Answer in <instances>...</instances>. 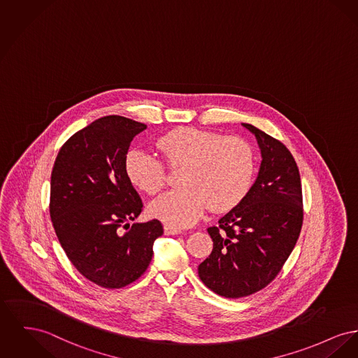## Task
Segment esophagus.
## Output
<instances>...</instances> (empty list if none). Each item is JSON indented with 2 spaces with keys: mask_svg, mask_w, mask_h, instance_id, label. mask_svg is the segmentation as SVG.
<instances>
[{
  "mask_svg": "<svg viewBox=\"0 0 358 358\" xmlns=\"http://www.w3.org/2000/svg\"><path fill=\"white\" fill-rule=\"evenodd\" d=\"M181 229H177V227H173V226H165V234L168 235H177V234H181Z\"/></svg>",
  "mask_w": 358,
  "mask_h": 358,
  "instance_id": "34e87169",
  "label": "esophagus"
}]
</instances>
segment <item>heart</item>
Masks as SVG:
<instances>
[{
    "label": "heart",
    "instance_id": "heart-1",
    "mask_svg": "<svg viewBox=\"0 0 358 358\" xmlns=\"http://www.w3.org/2000/svg\"><path fill=\"white\" fill-rule=\"evenodd\" d=\"M169 166L182 165V184L151 204V213L171 226H189L210 206L223 212L238 206L252 188L255 157L252 146L239 136H222L210 131L180 127L157 141ZM126 173L138 189L150 196L164 189L166 169L148 151L135 150L126 158Z\"/></svg>",
    "mask_w": 358,
    "mask_h": 358
}]
</instances>
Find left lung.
Instances as JSON below:
<instances>
[{"label": "left lung", "instance_id": "8db88e82", "mask_svg": "<svg viewBox=\"0 0 358 358\" xmlns=\"http://www.w3.org/2000/svg\"><path fill=\"white\" fill-rule=\"evenodd\" d=\"M262 162L245 199L207 231L213 249L199 265L200 280L229 299L271 284L294 250L303 226V193L294 155L278 139L252 124Z\"/></svg>", "mask_w": 358, "mask_h": 358}]
</instances>
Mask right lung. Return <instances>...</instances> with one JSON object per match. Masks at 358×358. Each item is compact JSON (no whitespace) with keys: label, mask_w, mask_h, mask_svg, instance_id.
<instances>
[{"label":"right lung","mask_w":358,"mask_h":358,"mask_svg":"<svg viewBox=\"0 0 358 358\" xmlns=\"http://www.w3.org/2000/svg\"><path fill=\"white\" fill-rule=\"evenodd\" d=\"M146 124L106 116L70 136L59 150L50 190V216L74 268L108 289L136 281L164 234L159 220L134 223L143 203L126 173L132 139Z\"/></svg>","instance_id":"obj_1"}]
</instances>
